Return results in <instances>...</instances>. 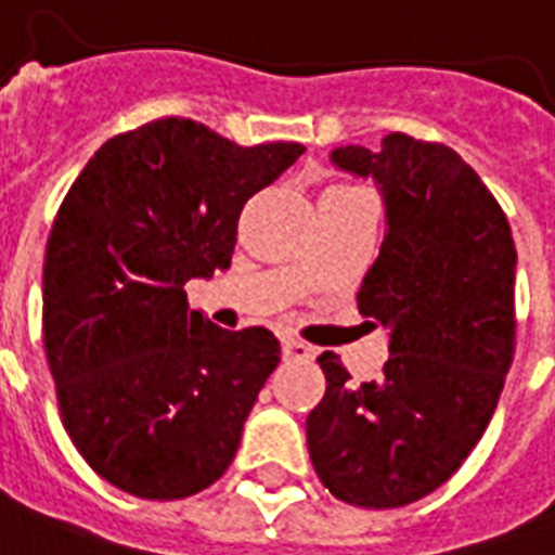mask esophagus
Listing matches in <instances>:
<instances>
[{
    "label": "esophagus",
    "mask_w": 555,
    "mask_h": 555,
    "mask_svg": "<svg viewBox=\"0 0 555 555\" xmlns=\"http://www.w3.org/2000/svg\"><path fill=\"white\" fill-rule=\"evenodd\" d=\"M282 354H285V360H302V363H308V360H313V348L299 343V339H285L282 343Z\"/></svg>",
    "instance_id": "1"
}]
</instances>
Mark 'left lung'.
I'll list each match as a JSON object with an SVG mask.
<instances>
[{
	"mask_svg": "<svg viewBox=\"0 0 555 555\" xmlns=\"http://www.w3.org/2000/svg\"><path fill=\"white\" fill-rule=\"evenodd\" d=\"M331 164L383 195L386 233L357 305L388 331V360L357 386L320 357L328 386L305 423L308 452L339 501L403 507L447 483L490 426L516 351V244L443 143L391 132L377 152L339 146Z\"/></svg>",
	"mask_w": 555,
	"mask_h": 555,
	"instance_id": "left-lung-1",
	"label": "left lung"
}]
</instances>
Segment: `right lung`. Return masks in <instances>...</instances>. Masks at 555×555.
<instances>
[{
  "mask_svg": "<svg viewBox=\"0 0 555 555\" xmlns=\"http://www.w3.org/2000/svg\"><path fill=\"white\" fill-rule=\"evenodd\" d=\"M302 152L164 117L103 143L65 195L42 268L48 369L74 447L129 495L186 499L233 464L282 348L190 311L184 285L230 268L244 204Z\"/></svg>",
  "mask_w": 555,
  "mask_h": 555,
  "instance_id": "add662e5",
  "label": "right lung"
}]
</instances>
